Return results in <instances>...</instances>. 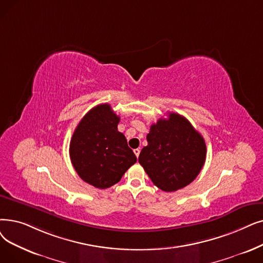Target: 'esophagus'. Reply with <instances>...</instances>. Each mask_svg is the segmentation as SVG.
Here are the masks:
<instances>
[{"label":"esophagus","instance_id":"esophagus-1","mask_svg":"<svg viewBox=\"0 0 263 263\" xmlns=\"http://www.w3.org/2000/svg\"><path fill=\"white\" fill-rule=\"evenodd\" d=\"M133 152H134V154H135V156H136V157H138V158H139V156H140V153H141V151H140V149H139V148H136V149H134V151H133Z\"/></svg>","mask_w":263,"mask_h":263}]
</instances>
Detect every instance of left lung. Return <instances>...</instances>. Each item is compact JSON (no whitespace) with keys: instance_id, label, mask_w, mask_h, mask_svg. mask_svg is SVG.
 I'll list each match as a JSON object with an SVG mask.
<instances>
[{"instance_id":"obj_1","label":"left lung","mask_w":263,"mask_h":263,"mask_svg":"<svg viewBox=\"0 0 263 263\" xmlns=\"http://www.w3.org/2000/svg\"><path fill=\"white\" fill-rule=\"evenodd\" d=\"M147 142L139 162L154 184L166 192L184 188L195 180L206 159L203 136L176 112L152 124Z\"/></svg>"}]
</instances>
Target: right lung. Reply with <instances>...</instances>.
<instances>
[{
    "instance_id": "1",
    "label": "right lung",
    "mask_w": 263,
    "mask_h": 263,
    "mask_svg": "<svg viewBox=\"0 0 263 263\" xmlns=\"http://www.w3.org/2000/svg\"><path fill=\"white\" fill-rule=\"evenodd\" d=\"M120 117L109 104L90 109L76 127L70 143L72 164L84 181L99 189L117 184L136 157L118 131Z\"/></svg>"
}]
</instances>
